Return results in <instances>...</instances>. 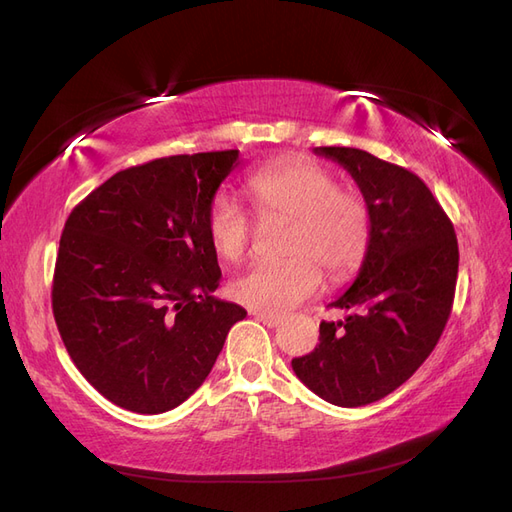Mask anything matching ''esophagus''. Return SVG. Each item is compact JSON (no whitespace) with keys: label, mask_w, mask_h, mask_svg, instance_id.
I'll list each match as a JSON object with an SVG mask.
<instances>
[{"label":"esophagus","mask_w":512,"mask_h":512,"mask_svg":"<svg viewBox=\"0 0 512 512\" xmlns=\"http://www.w3.org/2000/svg\"><path fill=\"white\" fill-rule=\"evenodd\" d=\"M254 316H256L258 322H262V324H265V327H269V329H275V327H280V324H282V316H277V314L254 312Z\"/></svg>","instance_id":"esophagus-1"}]
</instances>
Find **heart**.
<instances>
[{
	"label": "heart",
	"mask_w": 512,
	"mask_h": 512,
	"mask_svg": "<svg viewBox=\"0 0 512 512\" xmlns=\"http://www.w3.org/2000/svg\"><path fill=\"white\" fill-rule=\"evenodd\" d=\"M243 194L260 220H288L280 262H258L230 286L232 299L265 314H284L322 286V271L344 280L367 252L371 213L365 196L337 185L331 170L303 158H280L256 168ZM215 254L241 262L252 243V222L226 196L207 211Z\"/></svg>",
	"instance_id": "b5f03b06"
}]
</instances>
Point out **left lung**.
<instances>
[{
  "mask_svg": "<svg viewBox=\"0 0 512 512\" xmlns=\"http://www.w3.org/2000/svg\"><path fill=\"white\" fill-rule=\"evenodd\" d=\"M342 164L371 213V237L354 284L320 322V344L292 359L297 378L324 401L367 406L425 363L451 316L459 247L453 222L421 177L363 149L316 147Z\"/></svg>",
  "mask_w": 512,
  "mask_h": 512,
  "instance_id": "left-lung-1",
  "label": "left lung"
}]
</instances>
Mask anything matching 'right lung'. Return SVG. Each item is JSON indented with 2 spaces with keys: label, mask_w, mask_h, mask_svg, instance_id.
Returning a JSON list of instances; mask_svg holds the SVG:
<instances>
[{
  "label": "right lung",
  "mask_w": 512,
  "mask_h": 512,
  "mask_svg": "<svg viewBox=\"0 0 512 512\" xmlns=\"http://www.w3.org/2000/svg\"><path fill=\"white\" fill-rule=\"evenodd\" d=\"M237 160L228 149L119 170L68 215L53 316L74 365L119 408L183 404L247 314L211 297L222 271L207 211Z\"/></svg>",
  "instance_id": "right-lung-1"
}]
</instances>
